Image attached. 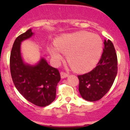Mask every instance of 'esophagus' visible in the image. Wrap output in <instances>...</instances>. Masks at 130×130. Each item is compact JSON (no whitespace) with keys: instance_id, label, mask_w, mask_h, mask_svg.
I'll return each instance as SVG.
<instances>
[{"instance_id":"1","label":"esophagus","mask_w":130,"mask_h":130,"mask_svg":"<svg viewBox=\"0 0 130 130\" xmlns=\"http://www.w3.org/2000/svg\"><path fill=\"white\" fill-rule=\"evenodd\" d=\"M68 73H66V72H60V77L61 78H65V77H67L68 76Z\"/></svg>"}]
</instances>
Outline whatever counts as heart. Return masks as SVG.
<instances>
[{"instance_id": "b5f03b06", "label": "heart", "mask_w": 130, "mask_h": 130, "mask_svg": "<svg viewBox=\"0 0 130 130\" xmlns=\"http://www.w3.org/2000/svg\"><path fill=\"white\" fill-rule=\"evenodd\" d=\"M55 48L50 49L54 60L60 62L67 55V62L73 70L84 72L92 68L100 58L103 42L98 35L87 31L68 34L56 41Z\"/></svg>"}]
</instances>
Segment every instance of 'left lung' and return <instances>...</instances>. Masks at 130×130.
Here are the masks:
<instances>
[{"label":"left lung","mask_w":130,"mask_h":130,"mask_svg":"<svg viewBox=\"0 0 130 130\" xmlns=\"http://www.w3.org/2000/svg\"><path fill=\"white\" fill-rule=\"evenodd\" d=\"M117 53L111 40L104 41V51L97 66L88 73L77 75L79 91L89 102L100 100L110 90L118 71Z\"/></svg>","instance_id":"8db88e82"}]
</instances>
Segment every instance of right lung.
Wrapping results in <instances>:
<instances>
[{
  "label": "right lung",
  "instance_id": "obj_1",
  "mask_svg": "<svg viewBox=\"0 0 130 130\" xmlns=\"http://www.w3.org/2000/svg\"><path fill=\"white\" fill-rule=\"evenodd\" d=\"M34 33L28 29L15 40L10 53V72L15 87L26 100L39 107L51 104L60 80L58 69L51 67L43 58L35 66L24 63L21 55V43Z\"/></svg>",
  "mask_w": 130,
  "mask_h": 130
}]
</instances>
